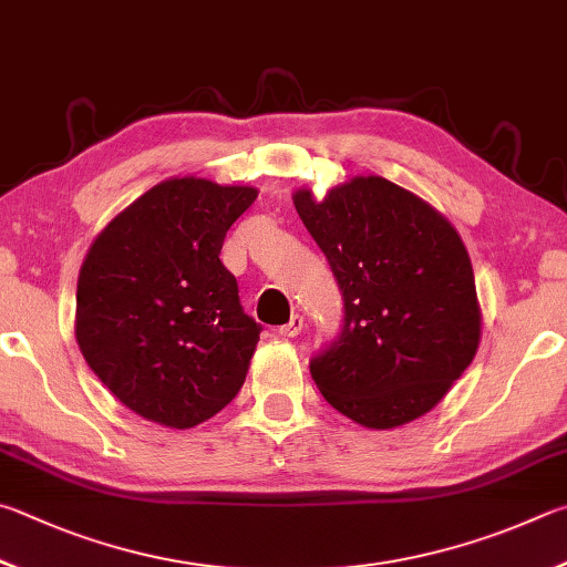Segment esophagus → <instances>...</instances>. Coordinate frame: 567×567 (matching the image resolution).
<instances>
[{
	"mask_svg": "<svg viewBox=\"0 0 567 567\" xmlns=\"http://www.w3.org/2000/svg\"><path fill=\"white\" fill-rule=\"evenodd\" d=\"M303 326H306L303 323V316L296 313V316H291L289 323H284L281 329H278V333H281L284 339H293V336H299L303 331Z\"/></svg>",
	"mask_w": 567,
	"mask_h": 567,
	"instance_id": "1",
	"label": "esophagus"
}]
</instances>
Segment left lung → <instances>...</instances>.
I'll use <instances>...</instances> for the list:
<instances>
[{
    "instance_id": "1",
    "label": "left lung",
    "mask_w": 567,
    "mask_h": 567,
    "mask_svg": "<svg viewBox=\"0 0 567 567\" xmlns=\"http://www.w3.org/2000/svg\"><path fill=\"white\" fill-rule=\"evenodd\" d=\"M296 212L343 299L341 331L311 355V379L365 429L429 413L468 369L481 311L468 251L419 196L381 176L296 192Z\"/></svg>"
}]
</instances>
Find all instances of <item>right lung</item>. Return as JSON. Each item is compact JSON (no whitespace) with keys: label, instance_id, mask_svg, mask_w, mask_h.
Wrapping results in <instances>:
<instances>
[{"label":"right lung","instance_id":"right-lung-1","mask_svg":"<svg viewBox=\"0 0 567 567\" xmlns=\"http://www.w3.org/2000/svg\"><path fill=\"white\" fill-rule=\"evenodd\" d=\"M251 186L168 178L118 214L76 284V343L126 409L192 429L236 399L261 333L221 264Z\"/></svg>","mask_w":567,"mask_h":567}]
</instances>
